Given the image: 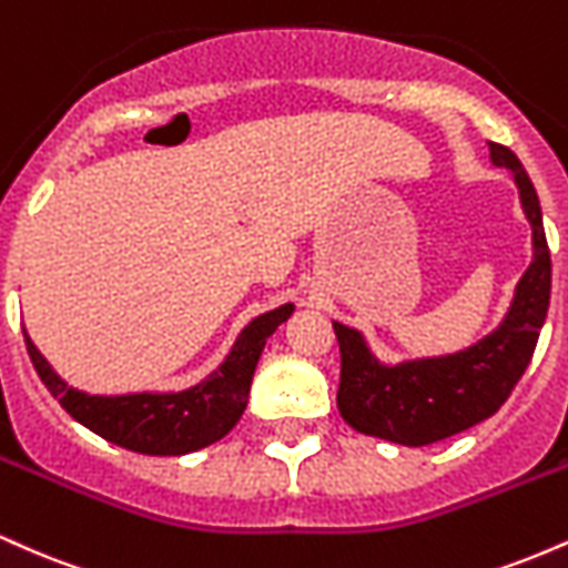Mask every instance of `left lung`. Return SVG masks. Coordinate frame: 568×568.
Segmentation results:
<instances>
[{
	"mask_svg": "<svg viewBox=\"0 0 568 568\" xmlns=\"http://www.w3.org/2000/svg\"><path fill=\"white\" fill-rule=\"evenodd\" d=\"M491 162L515 175L526 219L534 232V262L520 277L505 323L475 347L446 357L382 366L357 331L334 323L342 352L338 414L357 433L427 446L497 414L524 376L550 306V247L542 207L520 160L507 146L488 141Z\"/></svg>",
	"mask_w": 568,
	"mask_h": 568,
	"instance_id": "8db88e82",
	"label": "left lung"
}]
</instances>
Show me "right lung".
Instances as JSON below:
<instances>
[{
  "label": "right lung",
  "instance_id": "add662e5",
  "mask_svg": "<svg viewBox=\"0 0 568 568\" xmlns=\"http://www.w3.org/2000/svg\"><path fill=\"white\" fill-rule=\"evenodd\" d=\"M291 312L293 304H283L256 317L251 325H245L219 371H213L197 387L168 395L139 393L103 397L71 389L39 355L26 331L23 338L39 379L80 425L93 429L103 440L130 448V452L181 456L211 446L237 425L266 338L275 334L280 323L288 321Z\"/></svg>",
  "mask_w": 568,
  "mask_h": 568
}]
</instances>
